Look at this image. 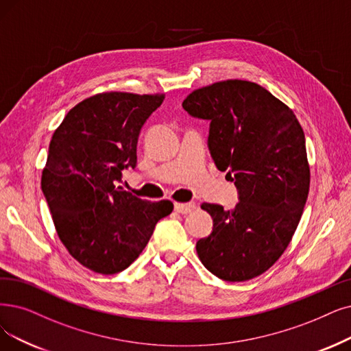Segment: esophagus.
<instances>
[{
  "mask_svg": "<svg viewBox=\"0 0 351 351\" xmlns=\"http://www.w3.org/2000/svg\"><path fill=\"white\" fill-rule=\"evenodd\" d=\"M195 208V204L194 203H176L174 204V210L177 213L180 215H187L190 212H193V210Z\"/></svg>",
  "mask_w": 351,
  "mask_h": 351,
  "instance_id": "34e87169",
  "label": "esophagus"
}]
</instances>
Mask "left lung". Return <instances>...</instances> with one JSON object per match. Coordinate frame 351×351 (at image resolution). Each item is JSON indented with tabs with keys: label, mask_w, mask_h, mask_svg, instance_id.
Wrapping results in <instances>:
<instances>
[{
	"label": "left lung",
	"mask_w": 351,
	"mask_h": 351,
	"mask_svg": "<svg viewBox=\"0 0 351 351\" xmlns=\"http://www.w3.org/2000/svg\"><path fill=\"white\" fill-rule=\"evenodd\" d=\"M183 108L210 122V156L239 195L233 210L202 204L213 232L195 243L197 255L223 281H247L279 259L300 223L310 190L304 131L285 104L247 80L194 90Z\"/></svg>",
	"instance_id": "8db88e82"
}]
</instances>
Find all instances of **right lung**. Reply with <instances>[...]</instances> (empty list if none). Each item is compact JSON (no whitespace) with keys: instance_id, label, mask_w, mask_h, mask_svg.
Instances as JSON below:
<instances>
[{"instance_id":"obj_1","label":"right lung","mask_w":351,"mask_h":351,"mask_svg":"<svg viewBox=\"0 0 351 351\" xmlns=\"http://www.w3.org/2000/svg\"><path fill=\"white\" fill-rule=\"evenodd\" d=\"M164 95L108 92L67 112L49 147L41 190L62 243L88 269L118 274L139 256L168 200L151 203L117 187L136 167L144 123Z\"/></svg>"}]
</instances>
